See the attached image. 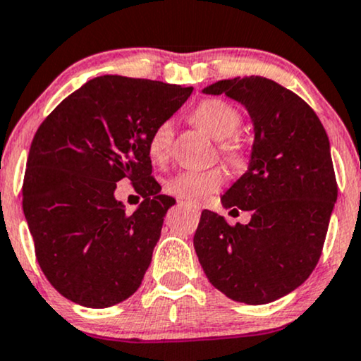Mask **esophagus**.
Here are the masks:
<instances>
[{
	"label": "esophagus",
	"instance_id": "obj_1",
	"mask_svg": "<svg viewBox=\"0 0 361 361\" xmlns=\"http://www.w3.org/2000/svg\"><path fill=\"white\" fill-rule=\"evenodd\" d=\"M180 207H185V208H188L190 212H193V214H200V208L198 207H195V205H190V203H185V202H180Z\"/></svg>",
	"mask_w": 361,
	"mask_h": 361
}]
</instances>
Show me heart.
<instances>
[{
  "label": "heart",
  "instance_id": "b5f03b06",
  "mask_svg": "<svg viewBox=\"0 0 361 361\" xmlns=\"http://www.w3.org/2000/svg\"><path fill=\"white\" fill-rule=\"evenodd\" d=\"M193 123L203 129L215 141H227L240 128V114L219 99H208L200 102L192 114ZM175 124L173 121H163L151 133L147 141V154L151 161L161 164L168 159L171 151ZM222 153L232 164L244 163V153L237 142H222ZM225 175L220 169H207V171H180L171 180H168L166 192L188 203H202L208 195L222 188Z\"/></svg>",
  "mask_w": 361,
  "mask_h": 361
}]
</instances>
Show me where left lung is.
Returning a JSON list of instances; mask_svg holds the SVG:
<instances>
[{"label": "left lung", "instance_id": "left-lung-1", "mask_svg": "<svg viewBox=\"0 0 361 361\" xmlns=\"http://www.w3.org/2000/svg\"><path fill=\"white\" fill-rule=\"evenodd\" d=\"M202 92L227 95L249 112V168L222 205L252 215L247 225L230 227L225 216L203 210L195 252L220 293L267 305L298 289L319 260L338 197L328 134L299 95L266 77L219 80Z\"/></svg>", "mask_w": 361, "mask_h": 361}]
</instances>
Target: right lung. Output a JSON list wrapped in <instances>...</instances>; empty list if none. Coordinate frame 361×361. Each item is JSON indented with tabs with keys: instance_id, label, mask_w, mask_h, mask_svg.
<instances>
[{
	"instance_id": "right-lung-1",
	"label": "right lung",
	"mask_w": 361,
	"mask_h": 361,
	"mask_svg": "<svg viewBox=\"0 0 361 361\" xmlns=\"http://www.w3.org/2000/svg\"><path fill=\"white\" fill-rule=\"evenodd\" d=\"M192 87L102 75L63 99L30 147L23 212L50 284L77 305L109 307L133 296L175 198L151 176L147 141ZM129 177L145 202L133 214L115 198Z\"/></svg>"
}]
</instances>
